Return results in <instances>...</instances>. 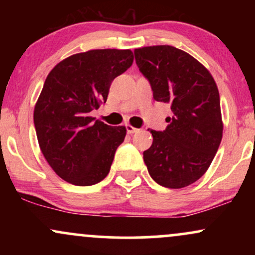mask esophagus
Here are the masks:
<instances>
[{"instance_id": "esophagus-1", "label": "esophagus", "mask_w": 255, "mask_h": 255, "mask_svg": "<svg viewBox=\"0 0 255 255\" xmlns=\"http://www.w3.org/2000/svg\"><path fill=\"white\" fill-rule=\"evenodd\" d=\"M126 129H127L128 134H133V133H136V131H139L137 128H134L133 126H130V125H126Z\"/></svg>"}]
</instances>
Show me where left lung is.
I'll use <instances>...</instances> for the list:
<instances>
[{
  "instance_id": "left-lung-1",
  "label": "left lung",
  "mask_w": 255,
  "mask_h": 255,
  "mask_svg": "<svg viewBox=\"0 0 255 255\" xmlns=\"http://www.w3.org/2000/svg\"><path fill=\"white\" fill-rule=\"evenodd\" d=\"M134 56L153 98L170 103L174 113L165 130H150L153 142L144 162L158 184L183 188L206 172L223 136L217 85L206 67L175 46H145Z\"/></svg>"
}]
</instances>
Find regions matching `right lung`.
Returning a JSON list of instances; mask_svg holds the SVG:
<instances>
[{
	"label": "right lung",
	"mask_w": 255,
	"mask_h": 255,
	"mask_svg": "<svg viewBox=\"0 0 255 255\" xmlns=\"http://www.w3.org/2000/svg\"><path fill=\"white\" fill-rule=\"evenodd\" d=\"M133 60L129 49H96L64 58L46 77L33 121L42 153L62 180L92 186L109 174L127 129L90 113L107 102L113 80Z\"/></svg>",
	"instance_id": "obj_1"
}]
</instances>
